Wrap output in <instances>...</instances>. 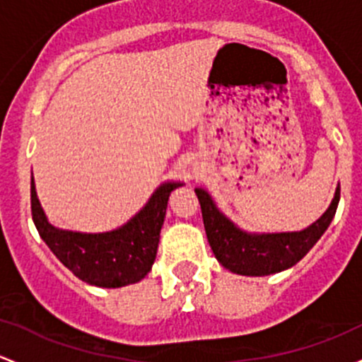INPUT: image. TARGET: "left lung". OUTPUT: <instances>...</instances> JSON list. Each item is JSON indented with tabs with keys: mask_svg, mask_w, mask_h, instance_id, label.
Here are the masks:
<instances>
[{
	"mask_svg": "<svg viewBox=\"0 0 362 362\" xmlns=\"http://www.w3.org/2000/svg\"><path fill=\"white\" fill-rule=\"evenodd\" d=\"M202 209L207 240L216 259L238 275H270L291 268L315 245L337 214L340 202V186L331 206L303 232L267 233L252 235L238 230L228 218L218 211L212 199L202 188L195 189Z\"/></svg>",
	"mask_w": 362,
	"mask_h": 362,
	"instance_id": "1",
	"label": "left lung"
}]
</instances>
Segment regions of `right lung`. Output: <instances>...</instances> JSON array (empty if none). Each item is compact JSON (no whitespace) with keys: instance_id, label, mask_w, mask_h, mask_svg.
I'll return each mask as SVG.
<instances>
[{"instance_id":"right-lung-1","label":"right lung","mask_w":362,"mask_h":362,"mask_svg":"<svg viewBox=\"0 0 362 362\" xmlns=\"http://www.w3.org/2000/svg\"><path fill=\"white\" fill-rule=\"evenodd\" d=\"M181 182H167L125 226L106 233L66 232L52 226L31 180V214L50 251L78 279L99 288H122L139 282L151 270L158 249L167 202Z\"/></svg>"}]
</instances>
